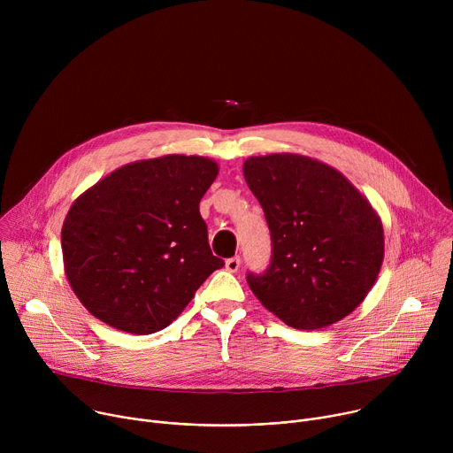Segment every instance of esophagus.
Returning a JSON list of instances; mask_svg holds the SVG:
<instances>
[{
	"mask_svg": "<svg viewBox=\"0 0 453 453\" xmlns=\"http://www.w3.org/2000/svg\"><path fill=\"white\" fill-rule=\"evenodd\" d=\"M240 265H242L240 256H234V257H229V260H226V269H227L229 273H238V271H240Z\"/></svg>",
	"mask_w": 453,
	"mask_h": 453,
	"instance_id": "1",
	"label": "esophagus"
}]
</instances>
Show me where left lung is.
Here are the masks:
<instances>
[{
    "instance_id": "8db88e82",
    "label": "left lung",
    "mask_w": 453,
    "mask_h": 453,
    "mask_svg": "<svg viewBox=\"0 0 453 453\" xmlns=\"http://www.w3.org/2000/svg\"><path fill=\"white\" fill-rule=\"evenodd\" d=\"M243 177L273 238L264 276H247L260 303L296 330L348 317L371 292L383 262V224L334 166L301 154L252 156Z\"/></svg>"
}]
</instances>
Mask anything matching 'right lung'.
I'll list each match as a JSON object with an SVG mask.
<instances>
[{
	"instance_id": "right-lung-1",
	"label": "right lung",
	"mask_w": 453,
	"mask_h": 453,
	"mask_svg": "<svg viewBox=\"0 0 453 453\" xmlns=\"http://www.w3.org/2000/svg\"><path fill=\"white\" fill-rule=\"evenodd\" d=\"M217 175L210 157L168 154L123 165L81 193L60 242L68 283L91 315L156 334L224 267L199 211Z\"/></svg>"
}]
</instances>
